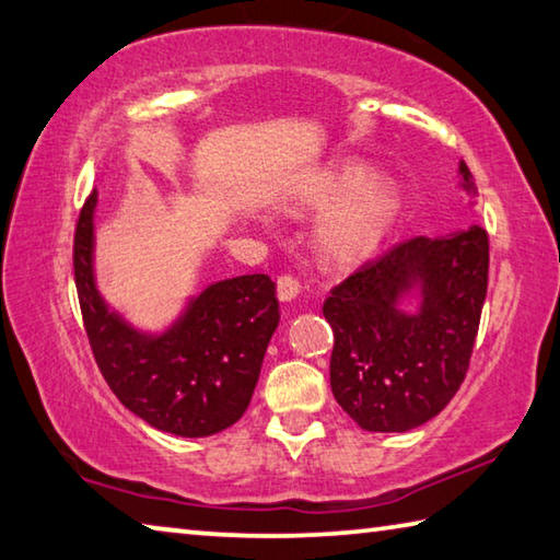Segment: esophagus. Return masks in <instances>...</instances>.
<instances>
[{
	"instance_id": "obj_1",
	"label": "esophagus",
	"mask_w": 560,
	"mask_h": 560,
	"mask_svg": "<svg viewBox=\"0 0 560 560\" xmlns=\"http://www.w3.org/2000/svg\"><path fill=\"white\" fill-rule=\"evenodd\" d=\"M298 295H300V282L295 278H290V275H282V278H278L280 302H292Z\"/></svg>"
}]
</instances>
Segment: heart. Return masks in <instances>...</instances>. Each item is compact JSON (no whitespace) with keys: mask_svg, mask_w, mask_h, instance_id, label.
<instances>
[{"mask_svg":"<svg viewBox=\"0 0 560 560\" xmlns=\"http://www.w3.org/2000/svg\"><path fill=\"white\" fill-rule=\"evenodd\" d=\"M298 213H325L315 231L319 260L337 270L359 268L381 250L404 211L390 176L364 160H341L305 176L290 194Z\"/></svg>","mask_w":560,"mask_h":560,"instance_id":"b5f03b06","label":"heart"}]
</instances>
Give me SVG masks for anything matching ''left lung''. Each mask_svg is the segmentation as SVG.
Returning <instances> with one entry per match:
<instances>
[{
  "instance_id": "left-lung-1",
  "label": "left lung",
  "mask_w": 560,
  "mask_h": 560,
  "mask_svg": "<svg viewBox=\"0 0 560 560\" xmlns=\"http://www.w3.org/2000/svg\"><path fill=\"white\" fill-rule=\"evenodd\" d=\"M457 186L477 196L467 164ZM489 241L469 225L418 235L331 290L329 381L341 410L369 433L425 425L457 394L487 298Z\"/></svg>"
}]
</instances>
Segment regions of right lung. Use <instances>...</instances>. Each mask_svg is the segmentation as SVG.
Masks as SVG:
<instances>
[{"mask_svg": "<svg viewBox=\"0 0 560 560\" xmlns=\"http://www.w3.org/2000/svg\"><path fill=\"white\" fill-rule=\"evenodd\" d=\"M97 191L75 229L73 268L88 339L120 404L162 433L209 438L248 408L280 307L268 275H238L184 300L160 329L132 325L95 275Z\"/></svg>", "mask_w": 560, "mask_h": 560, "instance_id": "obj_1", "label": "right lung"}]
</instances>
